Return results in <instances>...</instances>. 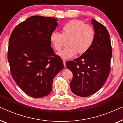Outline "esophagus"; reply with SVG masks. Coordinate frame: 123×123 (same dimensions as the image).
<instances>
[{"label":"esophagus","mask_w":123,"mask_h":123,"mask_svg":"<svg viewBox=\"0 0 123 123\" xmlns=\"http://www.w3.org/2000/svg\"><path fill=\"white\" fill-rule=\"evenodd\" d=\"M63 64H64V66L65 67L66 66V64H65V63H66V60H63Z\"/></svg>","instance_id":"obj_1"}]
</instances>
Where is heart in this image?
<instances>
[{
    "instance_id": "b5f03b06",
    "label": "heart",
    "mask_w": 123,
    "mask_h": 123,
    "mask_svg": "<svg viewBox=\"0 0 123 123\" xmlns=\"http://www.w3.org/2000/svg\"><path fill=\"white\" fill-rule=\"evenodd\" d=\"M95 38L93 27L83 21L72 20L62 27V33L54 31L50 35V41L54 49L59 51L68 40V47L59 52L62 58L68 59L78 53L82 54L87 52L91 47Z\"/></svg>"
}]
</instances>
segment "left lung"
<instances>
[{
  "label": "left lung",
  "mask_w": 123,
  "mask_h": 123,
  "mask_svg": "<svg viewBox=\"0 0 123 123\" xmlns=\"http://www.w3.org/2000/svg\"><path fill=\"white\" fill-rule=\"evenodd\" d=\"M95 38L91 47L80 58L66 62L73 73L70 86L72 92L80 97L95 93L102 87L110 72L112 47L106 28L92 19Z\"/></svg>",
  "instance_id": "left-lung-1"
}]
</instances>
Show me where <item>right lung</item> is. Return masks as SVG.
<instances>
[{
    "mask_svg": "<svg viewBox=\"0 0 123 123\" xmlns=\"http://www.w3.org/2000/svg\"><path fill=\"white\" fill-rule=\"evenodd\" d=\"M56 18L33 16L13 30L8 60L12 77L27 95L34 98L48 95L55 75L64 68L63 60L51 47Z\"/></svg>",
    "mask_w": 123,
    "mask_h": 123,
    "instance_id": "add662e5",
    "label": "right lung"
}]
</instances>
